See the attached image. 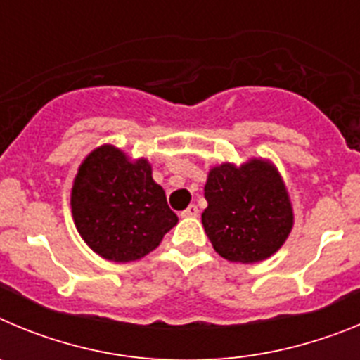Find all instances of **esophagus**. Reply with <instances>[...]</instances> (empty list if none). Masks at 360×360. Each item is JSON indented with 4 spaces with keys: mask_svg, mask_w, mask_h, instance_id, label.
Returning a JSON list of instances; mask_svg holds the SVG:
<instances>
[{
    "mask_svg": "<svg viewBox=\"0 0 360 360\" xmlns=\"http://www.w3.org/2000/svg\"><path fill=\"white\" fill-rule=\"evenodd\" d=\"M198 207L196 205H189L186 211H182V218H196L198 216Z\"/></svg>",
    "mask_w": 360,
    "mask_h": 360,
    "instance_id": "esophagus-1",
    "label": "esophagus"
}]
</instances>
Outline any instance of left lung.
Returning <instances> with one entry per match:
<instances>
[{"instance_id":"left-lung-1","label":"left lung","mask_w":360,"mask_h":360,"mask_svg":"<svg viewBox=\"0 0 360 360\" xmlns=\"http://www.w3.org/2000/svg\"><path fill=\"white\" fill-rule=\"evenodd\" d=\"M202 224L212 247L229 262L256 263L285 243L294 214L281 176L270 164L218 165L203 189Z\"/></svg>"}]
</instances>
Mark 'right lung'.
Returning <instances> with one entry per match:
<instances>
[{"label": "right lung", "mask_w": 360, "mask_h": 360, "mask_svg": "<svg viewBox=\"0 0 360 360\" xmlns=\"http://www.w3.org/2000/svg\"><path fill=\"white\" fill-rule=\"evenodd\" d=\"M72 212L88 247L117 263L144 257L178 224L148 160L129 162L113 146L91 151L79 167Z\"/></svg>", "instance_id": "obj_1"}]
</instances>
